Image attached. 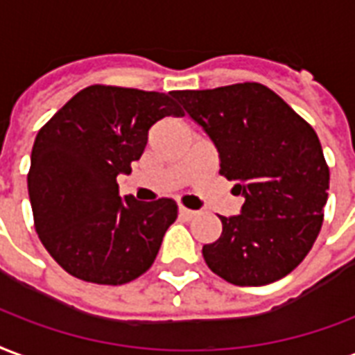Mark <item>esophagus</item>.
<instances>
[{"label": "esophagus", "mask_w": 355, "mask_h": 355, "mask_svg": "<svg viewBox=\"0 0 355 355\" xmlns=\"http://www.w3.org/2000/svg\"><path fill=\"white\" fill-rule=\"evenodd\" d=\"M178 214H180L182 218H186V220H190V218L196 216L198 212L191 211V209H186V207H180V209H178Z\"/></svg>", "instance_id": "obj_1"}]
</instances>
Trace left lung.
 <instances>
[{"mask_svg":"<svg viewBox=\"0 0 355 355\" xmlns=\"http://www.w3.org/2000/svg\"><path fill=\"white\" fill-rule=\"evenodd\" d=\"M171 96L216 146L220 175L244 203L220 216L203 246L212 272L235 286H265L291 272L316 241L329 190L316 131L267 86L243 83Z\"/></svg>","mask_w":355,"mask_h":355,"instance_id":"obj_1","label":"left lung"}]
</instances>
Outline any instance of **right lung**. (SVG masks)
Returning a JSON list of instances; mask_svg holds the SVG:
<instances>
[{
    "label": "right lung",
    "mask_w": 355,
    "mask_h": 355,
    "mask_svg": "<svg viewBox=\"0 0 355 355\" xmlns=\"http://www.w3.org/2000/svg\"><path fill=\"white\" fill-rule=\"evenodd\" d=\"M165 116H182L171 94L94 84L37 133L28 175L35 231L73 277L120 286L154 263L177 205L122 198L116 177L130 175Z\"/></svg>",
    "instance_id": "1"
}]
</instances>
